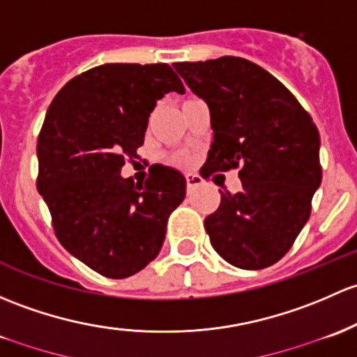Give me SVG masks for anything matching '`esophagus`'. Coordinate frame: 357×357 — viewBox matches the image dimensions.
I'll return each mask as SVG.
<instances>
[{"label":"esophagus","instance_id":"1","mask_svg":"<svg viewBox=\"0 0 357 357\" xmlns=\"http://www.w3.org/2000/svg\"><path fill=\"white\" fill-rule=\"evenodd\" d=\"M202 183H204V179H202L198 174H193V172H188V174H186V185H188V190L197 188V186H200Z\"/></svg>","mask_w":357,"mask_h":357}]
</instances>
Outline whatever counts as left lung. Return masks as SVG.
<instances>
[{"label":"left lung","instance_id":"left-lung-1","mask_svg":"<svg viewBox=\"0 0 357 357\" xmlns=\"http://www.w3.org/2000/svg\"><path fill=\"white\" fill-rule=\"evenodd\" d=\"M210 109L213 142L204 176L239 167L243 188L220 193L205 219L213 250L238 268L279 261L305 227L321 183L320 135L294 96L248 59L172 65Z\"/></svg>","mask_w":357,"mask_h":357}]
</instances>
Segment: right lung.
<instances>
[{
  "label": "right lung",
  "mask_w": 357,
  "mask_h": 357,
  "mask_svg": "<svg viewBox=\"0 0 357 357\" xmlns=\"http://www.w3.org/2000/svg\"><path fill=\"white\" fill-rule=\"evenodd\" d=\"M169 92L185 93L166 63H107L52 99L37 140V190L59 243L100 275L125 279L159 255L186 179L159 166L145 183L123 178L144 145L150 112Z\"/></svg>",
  "instance_id": "1"
}]
</instances>
